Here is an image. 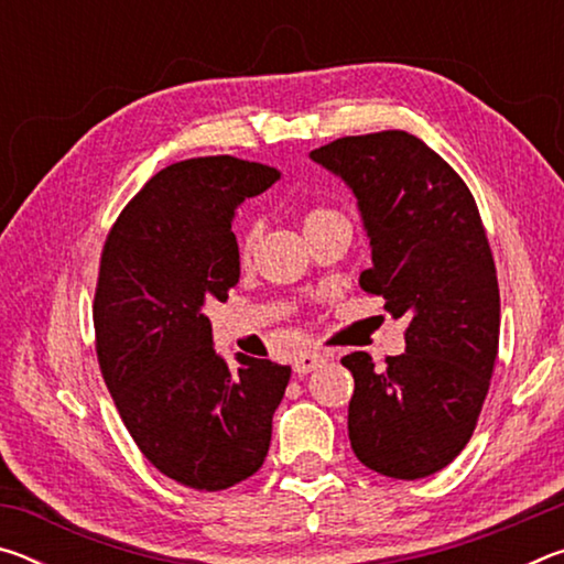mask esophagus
Wrapping results in <instances>:
<instances>
[{
    "mask_svg": "<svg viewBox=\"0 0 564 564\" xmlns=\"http://www.w3.org/2000/svg\"><path fill=\"white\" fill-rule=\"evenodd\" d=\"M326 360H328V356H323V352H318V350H303L295 356L293 370L299 376H305V373H311V370H316L318 366H323Z\"/></svg>",
    "mask_w": 564,
    "mask_h": 564,
    "instance_id": "1",
    "label": "esophagus"
}]
</instances>
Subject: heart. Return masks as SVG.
<instances>
[{
    "label": "heart",
    "mask_w": 564,
    "mask_h": 564,
    "mask_svg": "<svg viewBox=\"0 0 564 564\" xmlns=\"http://www.w3.org/2000/svg\"><path fill=\"white\" fill-rule=\"evenodd\" d=\"M330 221H346V216H343L338 208H330V206H311L308 212L303 214V231H311V228L326 226ZM259 234H261L259 224L243 226V231L238 234V259L246 261L248 256L253 253L256 241H259Z\"/></svg>",
    "instance_id": "b5f03b06"
}]
</instances>
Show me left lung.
I'll return each instance as SVG.
<instances>
[{
  "mask_svg": "<svg viewBox=\"0 0 564 564\" xmlns=\"http://www.w3.org/2000/svg\"><path fill=\"white\" fill-rule=\"evenodd\" d=\"M358 198L373 246L360 289L408 318L405 352L346 366L358 460L395 480L451 465L473 437L500 346V289L480 212L453 166L408 131L343 137L311 151Z\"/></svg>",
  "mask_w": 564,
  "mask_h": 564,
  "instance_id": "8db88e82",
  "label": "left lung"
}]
</instances>
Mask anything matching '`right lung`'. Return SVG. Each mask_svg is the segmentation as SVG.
<instances>
[{"mask_svg":"<svg viewBox=\"0 0 564 564\" xmlns=\"http://www.w3.org/2000/svg\"><path fill=\"white\" fill-rule=\"evenodd\" d=\"M281 171L236 156L161 169L123 206L101 248L94 291L99 368L129 435L161 475L218 492L251 477L291 368L216 356L206 301L238 283L234 212Z\"/></svg>","mask_w":564,"mask_h":564,"instance_id":"1","label":"right lung"}]
</instances>
